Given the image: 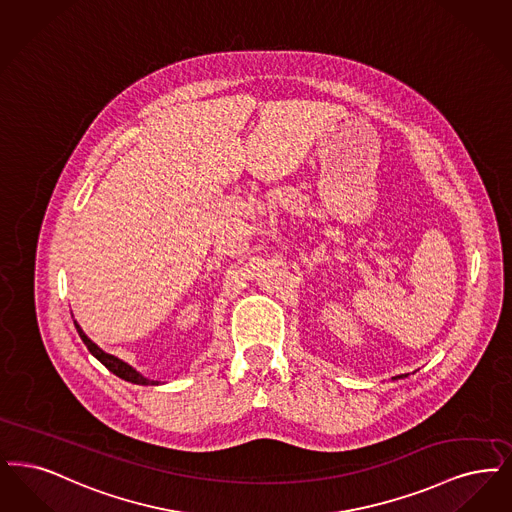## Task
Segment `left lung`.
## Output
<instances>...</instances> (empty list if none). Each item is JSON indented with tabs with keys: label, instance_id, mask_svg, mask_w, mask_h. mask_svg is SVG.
<instances>
[{
	"label": "left lung",
	"instance_id": "1",
	"mask_svg": "<svg viewBox=\"0 0 512 512\" xmlns=\"http://www.w3.org/2000/svg\"><path fill=\"white\" fill-rule=\"evenodd\" d=\"M401 377H405V375H398V377H396V378H401Z\"/></svg>",
	"mask_w": 512,
	"mask_h": 512
}]
</instances>
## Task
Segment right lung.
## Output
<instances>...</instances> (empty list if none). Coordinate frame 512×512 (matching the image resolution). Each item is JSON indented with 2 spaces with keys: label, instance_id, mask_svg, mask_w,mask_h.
<instances>
[{
  "label": "right lung",
  "instance_id": "right-lung-1",
  "mask_svg": "<svg viewBox=\"0 0 512 512\" xmlns=\"http://www.w3.org/2000/svg\"><path fill=\"white\" fill-rule=\"evenodd\" d=\"M74 325H76V331L80 334V338L84 340V344L88 346L89 352L93 354V356L97 357L111 373H114L116 377L124 378V380H128V382H134V384H141V386H149V384H158L156 380H149V378L143 377V375H139L137 371H135L134 367H130L128 363H124L122 359H118V357L111 356V354H107V352H103L95 342H91L86 333L80 329V325L74 321Z\"/></svg>",
  "mask_w": 512,
  "mask_h": 512
}]
</instances>
